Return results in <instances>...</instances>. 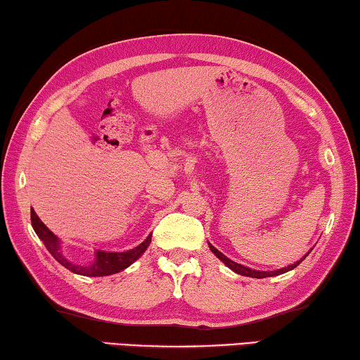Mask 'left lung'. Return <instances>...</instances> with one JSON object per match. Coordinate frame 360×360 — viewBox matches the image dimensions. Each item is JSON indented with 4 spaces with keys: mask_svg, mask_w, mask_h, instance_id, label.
Listing matches in <instances>:
<instances>
[{
    "mask_svg": "<svg viewBox=\"0 0 360 360\" xmlns=\"http://www.w3.org/2000/svg\"><path fill=\"white\" fill-rule=\"evenodd\" d=\"M209 247H210V250L213 251V255H215L219 261H223L226 266H228L231 270H234L236 274H240V275H243V276H253V278H266V276H275V275H280V274H285V272H289V270H292V269H295L299 266V264L304 261V257L308 255H305L304 257H302V259L299 261V262H295V264H292V266H288V267H285V269H280V270H275V272H257V270H251V269H248V267H243V266H240V264H237V262H234V261H231L229 257H226L223 253H219V251L215 248V247H212V245L209 243Z\"/></svg>",
    "mask_w": 360,
    "mask_h": 360,
    "instance_id": "1",
    "label": "left lung"
}]
</instances>
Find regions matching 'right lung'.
<instances>
[{
	"instance_id": "1",
	"label": "right lung",
	"mask_w": 360,
	"mask_h": 360,
	"mask_svg": "<svg viewBox=\"0 0 360 360\" xmlns=\"http://www.w3.org/2000/svg\"><path fill=\"white\" fill-rule=\"evenodd\" d=\"M31 226H33L34 232L37 234V237L41 238L42 243L46 245L49 253L52 255L63 267H66L74 274L85 275V276H104V275H112V274L120 272V270L126 269L136 259H139L143 251L148 248V245L151 242V234H150L141 245H139V247H136L134 250L124 251V253H105V251H98L96 261H94L91 266L84 267V266H75V264L69 262L66 257L61 255L58 238L52 234V231L47 229V226L41 221L39 217L34 213V210H31Z\"/></svg>"
}]
</instances>
